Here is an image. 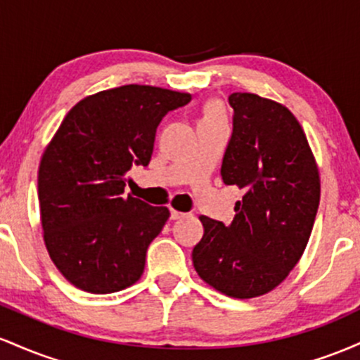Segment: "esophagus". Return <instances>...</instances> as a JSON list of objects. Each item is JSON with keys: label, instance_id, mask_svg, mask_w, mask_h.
I'll return each instance as SVG.
<instances>
[{"label": "esophagus", "instance_id": "esophagus-1", "mask_svg": "<svg viewBox=\"0 0 360 360\" xmlns=\"http://www.w3.org/2000/svg\"><path fill=\"white\" fill-rule=\"evenodd\" d=\"M183 217H186V213L177 212V210H171V218H172V220H179V218H183Z\"/></svg>", "mask_w": 360, "mask_h": 360}]
</instances>
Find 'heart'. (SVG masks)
I'll list each match as a JSON object with an SVG mask.
<instances>
[{"label": "heart", "mask_w": 360, "mask_h": 360, "mask_svg": "<svg viewBox=\"0 0 360 360\" xmlns=\"http://www.w3.org/2000/svg\"><path fill=\"white\" fill-rule=\"evenodd\" d=\"M225 122V117H223V110L218 105L208 106L205 111L203 118H201V123H221Z\"/></svg>", "instance_id": "heart-1"}]
</instances>
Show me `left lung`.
<instances>
[{
	"label": "left lung",
	"mask_w": 360,
	"mask_h": 360,
	"mask_svg": "<svg viewBox=\"0 0 360 360\" xmlns=\"http://www.w3.org/2000/svg\"><path fill=\"white\" fill-rule=\"evenodd\" d=\"M233 134L221 179L243 189L230 225L201 214L205 233L193 264L230 298L266 295L288 278L311 235L320 205L315 155L295 115L254 93L229 96Z\"/></svg>",
	"instance_id": "8db88e82"
}]
</instances>
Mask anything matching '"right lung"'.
Segmentation results:
<instances>
[{
    "mask_svg": "<svg viewBox=\"0 0 360 360\" xmlns=\"http://www.w3.org/2000/svg\"><path fill=\"white\" fill-rule=\"evenodd\" d=\"M191 94L127 84L86 96L62 120L39 166L44 242L72 286L108 295L143 274L166 206L125 196L127 172L148 166L160 120Z\"/></svg>",
    "mask_w": 360,
    "mask_h": 360,
    "instance_id": "add662e5",
    "label": "right lung"
}]
</instances>
